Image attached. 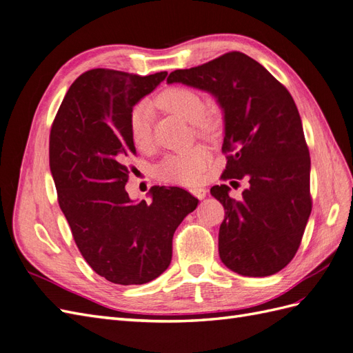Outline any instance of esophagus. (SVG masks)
<instances>
[{"label":"esophagus","mask_w":353,"mask_h":353,"mask_svg":"<svg viewBox=\"0 0 353 353\" xmlns=\"http://www.w3.org/2000/svg\"><path fill=\"white\" fill-rule=\"evenodd\" d=\"M190 192H192V194L196 196L197 199H205V196H206V188H203V187H194L190 190Z\"/></svg>","instance_id":"obj_1"}]
</instances>
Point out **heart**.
<instances>
[{"label":"heart","instance_id":"b5f03b06","mask_svg":"<svg viewBox=\"0 0 353 353\" xmlns=\"http://www.w3.org/2000/svg\"><path fill=\"white\" fill-rule=\"evenodd\" d=\"M156 102L161 108L178 114L188 123H193L200 137H211L215 132L212 114L206 112V103L200 93L190 88H169L161 92ZM129 133L133 144L145 150L153 141V105L148 101H141L130 110ZM209 153L203 147H193L185 151L168 156L157 168L160 179L181 185L197 184L209 165Z\"/></svg>","mask_w":353,"mask_h":353}]
</instances>
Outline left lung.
Returning <instances> with one entry per match:
<instances>
[{"mask_svg": "<svg viewBox=\"0 0 353 353\" xmlns=\"http://www.w3.org/2000/svg\"><path fill=\"white\" fill-rule=\"evenodd\" d=\"M212 93L224 111L221 179H246L242 199L227 184L211 194L224 206L218 234L220 259L242 276L282 270L297 252L312 211L310 156L297 105L282 83L241 52L169 74Z\"/></svg>", "mask_w": 353, "mask_h": 353, "instance_id": "obj_1", "label": "left lung"}]
</instances>
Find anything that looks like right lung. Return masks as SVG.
<instances>
[{
    "label": "right lung",
    "instance_id": "obj_1",
    "mask_svg": "<svg viewBox=\"0 0 353 353\" xmlns=\"http://www.w3.org/2000/svg\"><path fill=\"white\" fill-rule=\"evenodd\" d=\"M168 72L141 77L97 68L75 80L50 130V170L58 202L83 259L102 278L142 285L172 260L176 227L199 200L179 187H153L150 205L133 203L125 185L137 154L129 114Z\"/></svg>",
    "mask_w": 353,
    "mask_h": 353
}]
</instances>
